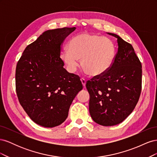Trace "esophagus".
<instances>
[{"label": "esophagus", "instance_id": "esophagus-1", "mask_svg": "<svg viewBox=\"0 0 157 157\" xmlns=\"http://www.w3.org/2000/svg\"><path fill=\"white\" fill-rule=\"evenodd\" d=\"M80 81H81V82L82 84V86L84 87L85 85H86V80H85L84 78H82L81 79H80Z\"/></svg>", "mask_w": 157, "mask_h": 157}]
</instances>
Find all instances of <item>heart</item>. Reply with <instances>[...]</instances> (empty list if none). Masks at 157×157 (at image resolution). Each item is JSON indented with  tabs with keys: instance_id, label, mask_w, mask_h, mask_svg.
Listing matches in <instances>:
<instances>
[{
	"instance_id": "1",
	"label": "heart",
	"mask_w": 157,
	"mask_h": 157,
	"mask_svg": "<svg viewBox=\"0 0 157 157\" xmlns=\"http://www.w3.org/2000/svg\"><path fill=\"white\" fill-rule=\"evenodd\" d=\"M115 53V45L109 38L82 33L70 40L67 49L61 52L59 57L70 72L77 69L81 59L85 72L90 76L98 77L111 67Z\"/></svg>"
}]
</instances>
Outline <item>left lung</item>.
I'll return each mask as SVG.
<instances>
[{
	"label": "left lung",
	"mask_w": 157,
	"mask_h": 157,
	"mask_svg": "<svg viewBox=\"0 0 157 157\" xmlns=\"http://www.w3.org/2000/svg\"><path fill=\"white\" fill-rule=\"evenodd\" d=\"M118 52L105 73L88 80L89 111L97 124L111 126L130 115L138 102L141 90V63L132 46L119 36Z\"/></svg>",
	"instance_id": "obj_1"
}]
</instances>
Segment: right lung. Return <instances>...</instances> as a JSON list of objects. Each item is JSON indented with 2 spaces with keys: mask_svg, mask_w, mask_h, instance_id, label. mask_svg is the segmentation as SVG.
Returning <instances> with one entry per match:
<instances>
[{
  "mask_svg": "<svg viewBox=\"0 0 157 157\" xmlns=\"http://www.w3.org/2000/svg\"><path fill=\"white\" fill-rule=\"evenodd\" d=\"M76 27L48 30L28 45L16 69V89L21 105L36 124L59 126L82 89L78 75L68 73L59 54L63 42Z\"/></svg>",
  "mask_w": 157,
  "mask_h": 157,
  "instance_id": "right-lung-1",
  "label": "right lung"
}]
</instances>
